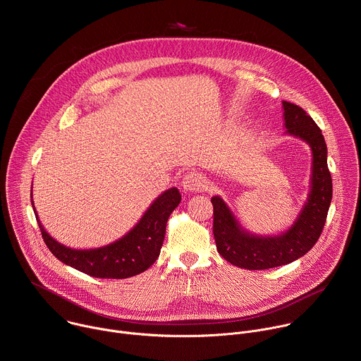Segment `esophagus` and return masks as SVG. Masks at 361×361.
Returning a JSON list of instances; mask_svg holds the SVG:
<instances>
[{"label":"esophagus","mask_w":361,"mask_h":361,"mask_svg":"<svg viewBox=\"0 0 361 361\" xmlns=\"http://www.w3.org/2000/svg\"><path fill=\"white\" fill-rule=\"evenodd\" d=\"M181 185L184 188V191H202L207 185V181H205V177L201 176L200 173H188L184 176Z\"/></svg>","instance_id":"obj_1"}]
</instances>
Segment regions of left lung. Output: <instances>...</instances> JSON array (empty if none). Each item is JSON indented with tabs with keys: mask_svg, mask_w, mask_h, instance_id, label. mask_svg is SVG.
Returning <instances> with one entry per match:
<instances>
[{
	"mask_svg": "<svg viewBox=\"0 0 361 361\" xmlns=\"http://www.w3.org/2000/svg\"><path fill=\"white\" fill-rule=\"evenodd\" d=\"M286 133L301 138L312 148L313 166L310 192L295 221L279 235H254L245 231L220 195L212 198L214 209L213 234L221 257L247 270H267L293 263L312 250L326 224L333 197L331 174L327 167V145L322 130L301 107L283 101Z\"/></svg>",
	"mask_w": 361,
	"mask_h": 361,
	"instance_id": "obj_1",
	"label": "left lung"
}]
</instances>
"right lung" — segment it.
<instances>
[{"label": "right lung", "mask_w": 361, "mask_h": 361, "mask_svg": "<svg viewBox=\"0 0 361 361\" xmlns=\"http://www.w3.org/2000/svg\"><path fill=\"white\" fill-rule=\"evenodd\" d=\"M180 201L181 194L176 187L164 191L154 200L140 221L124 237L104 247L90 250L63 245L44 230L35 209L34 213L44 243L60 262L97 279H128L145 271L159 259L167 220Z\"/></svg>", "instance_id": "1"}]
</instances>
